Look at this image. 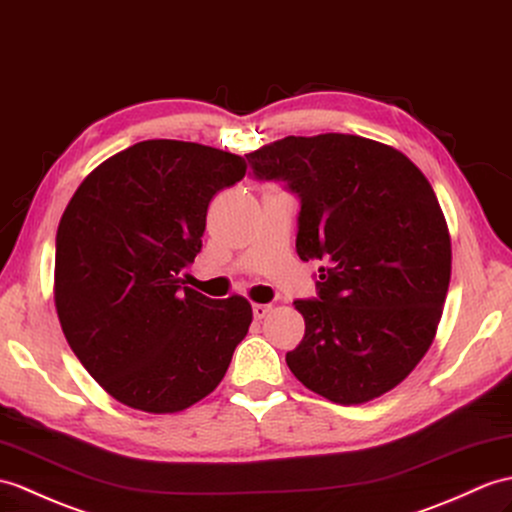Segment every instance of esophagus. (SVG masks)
I'll return each mask as SVG.
<instances>
[{"label": "esophagus", "instance_id": "esophagus-1", "mask_svg": "<svg viewBox=\"0 0 512 512\" xmlns=\"http://www.w3.org/2000/svg\"><path fill=\"white\" fill-rule=\"evenodd\" d=\"M272 310L270 305H264V303H255L253 305V316H255V320H261V318H266L268 316V312Z\"/></svg>", "mask_w": 512, "mask_h": 512}]
</instances>
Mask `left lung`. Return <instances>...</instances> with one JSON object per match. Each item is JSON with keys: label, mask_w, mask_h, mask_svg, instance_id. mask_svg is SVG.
I'll return each instance as SVG.
<instances>
[{"label": "left lung", "mask_w": 512, "mask_h": 512, "mask_svg": "<svg viewBox=\"0 0 512 512\" xmlns=\"http://www.w3.org/2000/svg\"><path fill=\"white\" fill-rule=\"evenodd\" d=\"M257 181L299 196L296 253L320 261L305 336L285 362L303 386L353 406L392 390L434 340L451 277L447 222L406 154L358 135L285 137L246 154Z\"/></svg>", "instance_id": "obj_1"}]
</instances>
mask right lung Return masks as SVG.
<instances>
[{
	"label": "right lung",
	"instance_id": "right-lung-1",
	"mask_svg": "<svg viewBox=\"0 0 512 512\" xmlns=\"http://www.w3.org/2000/svg\"><path fill=\"white\" fill-rule=\"evenodd\" d=\"M246 161L192 141L148 139L98 165L56 233L54 301L71 351L113 399L152 414L207 397L253 320L244 296L185 285L207 207Z\"/></svg>",
	"mask_w": 512,
	"mask_h": 512
}]
</instances>
